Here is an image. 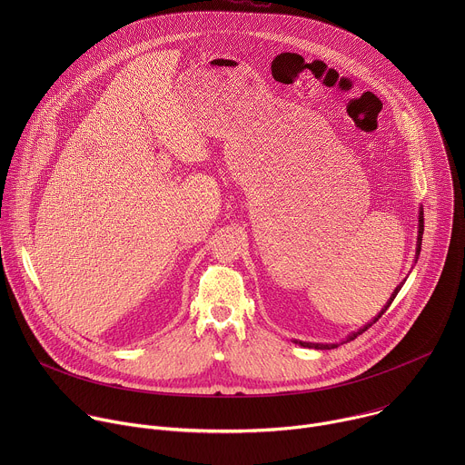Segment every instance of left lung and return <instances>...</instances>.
<instances>
[{"label": "left lung", "instance_id": "1", "mask_svg": "<svg viewBox=\"0 0 465 465\" xmlns=\"http://www.w3.org/2000/svg\"><path fill=\"white\" fill-rule=\"evenodd\" d=\"M421 237H423V208L420 210V221H418V244H416V255H420V252H421ZM418 259V257H416ZM407 280H403V283H405ZM403 283H400L395 287V291L391 292V296H390V300L386 302V305H384V309H381V312L370 322V323H366L364 327H361L359 331H355V333H351L348 339H346V342H350V341H355L359 335H362L364 331L370 327V325H373L384 312H386V309L391 305V302H393V298L397 296V292L401 291V287H403ZM296 344H300V346H303V348H314V350H333V348H337L339 344H312V342H302V341H294Z\"/></svg>", "mask_w": 465, "mask_h": 465}]
</instances>
